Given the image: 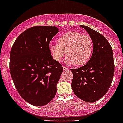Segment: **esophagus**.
<instances>
[{"label": "esophagus", "instance_id": "34e87169", "mask_svg": "<svg viewBox=\"0 0 123 123\" xmlns=\"http://www.w3.org/2000/svg\"><path fill=\"white\" fill-rule=\"evenodd\" d=\"M63 70H67V69H68L69 68H67V67H65V66H63Z\"/></svg>", "mask_w": 123, "mask_h": 123}]
</instances>
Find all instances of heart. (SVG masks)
<instances>
[{
	"label": "heart",
	"instance_id": "1",
	"mask_svg": "<svg viewBox=\"0 0 123 123\" xmlns=\"http://www.w3.org/2000/svg\"><path fill=\"white\" fill-rule=\"evenodd\" d=\"M52 56L59 62L66 54L67 63L82 65L89 60L93 52V42L91 37L77 31H69L61 36L58 44L49 45Z\"/></svg>",
	"mask_w": 123,
	"mask_h": 123
}]
</instances>
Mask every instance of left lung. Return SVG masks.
<instances>
[{
    "mask_svg": "<svg viewBox=\"0 0 123 123\" xmlns=\"http://www.w3.org/2000/svg\"><path fill=\"white\" fill-rule=\"evenodd\" d=\"M92 39L94 49L91 59L83 67L71 69L73 74L71 87L78 98L87 102H95L109 89L115 73L112 47L104 36L86 26Z\"/></svg>",
    "mask_w": 123,
    "mask_h": 123,
    "instance_id": "left-lung-1",
    "label": "left lung"
}]
</instances>
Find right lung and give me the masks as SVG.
Wrapping results in <instances>:
<instances>
[{"mask_svg":"<svg viewBox=\"0 0 123 123\" xmlns=\"http://www.w3.org/2000/svg\"><path fill=\"white\" fill-rule=\"evenodd\" d=\"M59 32L55 26H33L15 40L10 55V71L20 96L41 106L55 97L62 65L52 58L49 45Z\"/></svg>","mask_w":123,"mask_h":123,"instance_id":"add662e5","label":"right lung"}]
</instances>
